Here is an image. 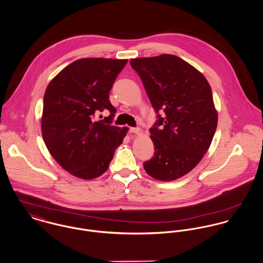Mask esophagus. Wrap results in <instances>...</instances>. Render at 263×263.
Returning <instances> with one entry per match:
<instances>
[{"mask_svg":"<svg viewBox=\"0 0 263 263\" xmlns=\"http://www.w3.org/2000/svg\"><path fill=\"white\" fill-rule=\"evenodd\" d=\"M129 131H130L131 133H134V134H137V135H140V134H141V132H142V131H141V129H140V128H138V127H137V128L131 127Z\"/></svg>","mask_w":263,"mask_h":263,"instance_id":"1","label":"esophagus"}]
</instances>
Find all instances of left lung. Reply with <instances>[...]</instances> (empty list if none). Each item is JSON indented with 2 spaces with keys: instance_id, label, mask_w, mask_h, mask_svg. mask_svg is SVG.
I'll use <instances>...</instances> for the list:
<instances>
[{
  "instance_id": "obj_1",
  "label": "left lung",
  "mask_w": 263,
  "mask_h": 263,
  "mask_svg": "<svg viewBox=\"0 0 263 263\" xmlns=\"http://www.w3.org/2000/svg\"><path fill=\"white\" fill-rule=\"evenodd\" d=\"M130 64L158 119L149 130L155 152L144 170L155 179L175 180L190 173L212 143L218 123L212 89L202 72L176 55L131 59Z\"/></svg>"
}]
</instances>
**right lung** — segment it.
Returning a JSON list of instances; mask_svg holds the SVG:
<instances>
[{"instance_id": "1", "label": "right lung", "mask_w": 263, "mask_h": 263, "mask_svg": "<svg viewBox=\"0 0 263 263\" xmlns=\"http://www.w3.org/2000/svg\"><path fill=\"white\" fill-rule=\"evenodd\" d=\"M127 59H78L49 83L43 99L41 131L59 165L77 177L103 175L128 131L111 125L116 109L109 93ZM103 110L110 115L96 121Z\"/></svg>"}]
</instances>
